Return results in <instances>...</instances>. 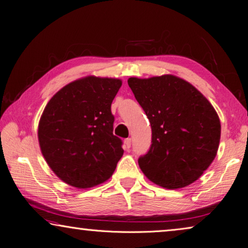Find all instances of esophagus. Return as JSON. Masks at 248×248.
<instances>
[{
    "instance_id": "obj_1",
    "label": "esophagus",
    "mask_w": 248,
    "mask_h": 248,
    "mask_svg": "<svg viewBox=\"0 0 248 248\" xmlns=\"http://www.w3.org/2000/svg\"><path fill=\"white\" fill-rule=\"evenodd\" d=\"M131 143H132L131 138H126V140H124V146H125V148H126V149L131 148Z\"/></svg>"
}]
</instances>
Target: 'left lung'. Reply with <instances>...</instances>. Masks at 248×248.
Here are the masks:
<instances>
[{
    "label": "left lung",
    "mask_w": 248,
    "mask_h": 248,
    "mask_svg": "<svg viewBox=\"0 0 248 248\" xmlns=\"http://www.w3.org/2000/svg\"><path fill=\"white\" fill-rule=\"evenodd\" d=\"M152 129L150 150L138 159L149 180L184 188L202 176L217 156L221 123L208 99L174 75L128 79Z\"/></svg>",
    "instance_id": "1"
}]
</instances>
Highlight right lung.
I'll return each instance as SVG.
<instances>
[{"label":"right lung","instance_id":"obj_1","mask_svg":"<svg viewBox=\"0 0 248 248\" xmlns=\"http://www.w3.org/2000/svg\"><path fill=\"white\" fill-rule=\"evenodd\" d=\"M117 78L86 76L63 86L40 118L38 140L46 163L62 182L78 189L112 176L124 149L113 134L112 101Z\"/></svg>","mask_w":248,"mask_h":248}]
</instances>
